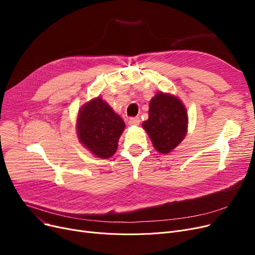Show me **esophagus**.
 Wrapping results in <instances>:
<instances>
[{
  "label": "esophagus",
  "mask_w": 255,
  "mask_h": 255,
  "mask_svg": "<svg viewBox=\"0 0 255 255\" xmlns=\"http://www.w3.org/2000/svg\"><path fill=\"white\" fill-rule=\"evenodd\" d=\"M129 125L131 126H137L140 123V119L138 117H134V118H130L129 119Z\"/></svg>",
  "instance_id": "34e87169"
}]
</instances>
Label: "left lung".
I'll return each mask as SVG.
<instances>
[{"label": "left lung", "instance_id": "1", "mask_svg": "<svg viewBox=\"0 0 255 255\" xmlns=\"http://www.w3.org/2000/svg\"><path fill=\"white\" fill-rule=\"evenodd\" d=\"M187 112L176 97L158 93L150 102L149 119L142 127L150 135L154 148L168 154L184 139L187 132Z\"/></svg>", "mask_w": 255, "mask_h": 255}]
</instances>
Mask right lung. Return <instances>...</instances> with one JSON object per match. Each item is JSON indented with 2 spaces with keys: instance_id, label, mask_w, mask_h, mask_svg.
Listing matches in <instances>:
<instances>
[{
  "instance_id": "right-lung-1",
  "label": "right lung",
  "mask_w": 255,
  "mask_h": 255,
  "mask_svg": "<svg viewBox=\"0 0 255 255\" xmlns=\"http://www.w3.org/2000/svg\"><path fill=\"white\" fill-rule=\"evenodd\" d=\"M125 123L100 97L93 99L79 111L77 133L79 140L99 158L112 157Z\"/></svg>"
}]
</instances>
